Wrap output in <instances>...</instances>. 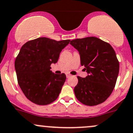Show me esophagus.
<instances>
[{
    "label": "esophagus",
    "mask_w": 133,
    "mask_h": 133,
    "mask_svg": "<svg viewBox=\"0 0 133 133\" xmlns=\"http://www.w3.org/2000/svg\"><path fill=\"white\" fill-rule=\"evenodd\" d=\"M70 76H71V75H70V74H69V73H67L66 74V77L67 78H69Z\"/></svg>",
    "instance_id": "34e87169"
}]
</instances>
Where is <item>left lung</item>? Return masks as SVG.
<instances>
[{"label":"left lung","instance_id":"left-lung-1","mask_svg":"<svg viewBox=\"0 0 133 133\" xmlns=\"http://www.w3.org/2000/svg\"><path fill=\"white\" fill-rule=\"evenodd\" d=\"M70 44L79 51L81 65L88 73L85 78L77 76L76 97L87 106L103 103L114 90L119 72L115 51L109 43L96 37L76 39Z\"/></svg>","mask_w":133,"mask_h":133}]
</instances>
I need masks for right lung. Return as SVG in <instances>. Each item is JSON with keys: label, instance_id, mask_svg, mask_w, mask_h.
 <instances>
[{"label": "right lung", "instance_id": "right-lung-1", "mask_svg": "<svg viewBox=\"0 0 133 133\" xmlns=\"http://www.w3.org/2000/svg\"><path fill=\"white\" fill-rule=\"evenodd\" d=\"M69 42L39 37L22 46L15 67L19 87L30 101L46 105L58 97L66 76L52 72L50 65L57 62L61 51Z\"/></svg>", "mask_w": 133, "mask_h": 133}]
</instances>
